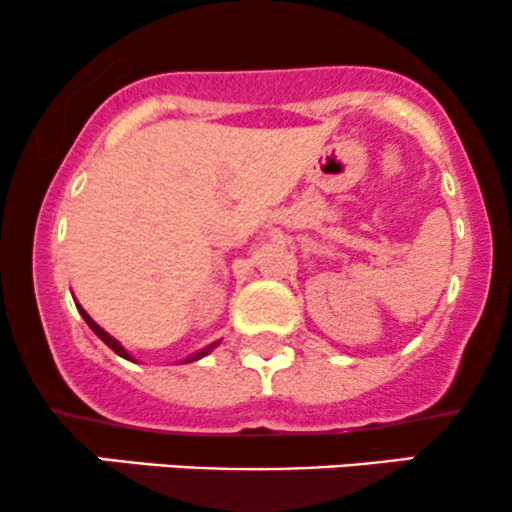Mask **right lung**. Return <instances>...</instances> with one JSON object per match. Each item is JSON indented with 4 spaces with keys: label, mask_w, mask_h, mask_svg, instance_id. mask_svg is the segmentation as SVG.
<instances>
[{
    "label": "right lung",
    "mask_w": 512,
    "mask_h": 512,
    "mask_svg": "<svg viewBox=\"0 0 512 512\" xmlns=\"http://www.w3.org/2000/svg\"><path fill=\"white\" fill-rule=\"evenodd\" d=\"M77 311H80V313H82V318H84V320H87V325H89V328H92V330H94V333H97V335H99V340H104V342H106V345H109V347H111V350H114V352H116V355H121V357L131 359V355H128V352H126V350H123V347H121V342H116L114 338H111V335H109V333H106V330H104V328H99V325H97V323H94V320L87 316V311H84V308H82V306H77ZM209 350H211V347H209ZM209 350H204V352H196V355H194V357L184 359V362H194V359H201V357H204V355H209Z\"/></svg>",
    "instance_id": "add662e5"
}]
</instances>
